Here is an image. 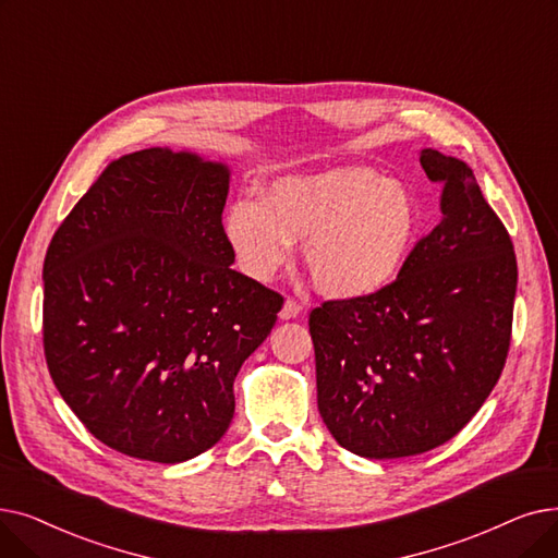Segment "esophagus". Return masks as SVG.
I'll return each instance as SVG.
<instances>
[{
	"mask_svg": "<svg viewBox=\"0 0 558 558\" xmlns=\"http://www.w3.org/2000/svg\"><path fill=\"white\" fill-rule=\"evenodd\" d=\"M301 312H303V305H301V303H296L294 299H287L284 305H282V310H280V319H282V322L296 319Z\"/></svg>",
	"mask_w": 558,
	"mask_h": 558,
	"instance_id": "34e87169",
	"label": "esophagus"
}]
</instances>
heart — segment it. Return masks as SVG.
<instances>
[{
  "label": "heart",
  "instance_id": "heart-1",
  "mask_svg": "<svg viewBox=\"0 0 558 558\" xmlns=\"http://www.w3.org/2000/svg\"><path fill=\"white\" fill-rule=\"evenodd\" d=\"M223 232L248 278L269 282L303 244L317 292L357 301L397 280L420 239L422 209L403 182L367 166H337L271 182L262 205L234 201Z\"/></svg>",
  "mask_w": 558,
  "mask_h": 558
}]
</instances>
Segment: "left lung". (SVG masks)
I'll return each mask as SVG.
<instances>
[{
    "label": "left lung",
    "mask_w": 558,
    "mask_h": 558,
    "mask_svg": "<svg viewBox=\"0 0 558 558\" xmlns=\"http://www.w3.org/2000/svg\"><path fill=\"white\" fill-rule=\"evenodd\" d=\"M420 163L442 189L440 223L383 292L310 312L322 420L362 458L451 440L493 392L511 344V236L465 161L426 148Z\"/></svg>",
    "instance_id": "1"
}]
</instances>
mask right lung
I'll use <instances>...</instances> for the list:
<instances>
[{"mask_svg":"<svg viewBox=\"0 0 558 558\" xmlns=\"http://www.w3.org/2000/svg\"><path fill=\"white\" fill-rule=\"evenodd\" d=\"M230 168L148 148L113 159L54 232L43 344L63 401L107 447L184 463L234 417V378L282 296L232 269Z\"/></svg>","mask_w":558,"mask_h":558,"instance_id":"right-lung-1","label":"right lung"}]
</instances>
